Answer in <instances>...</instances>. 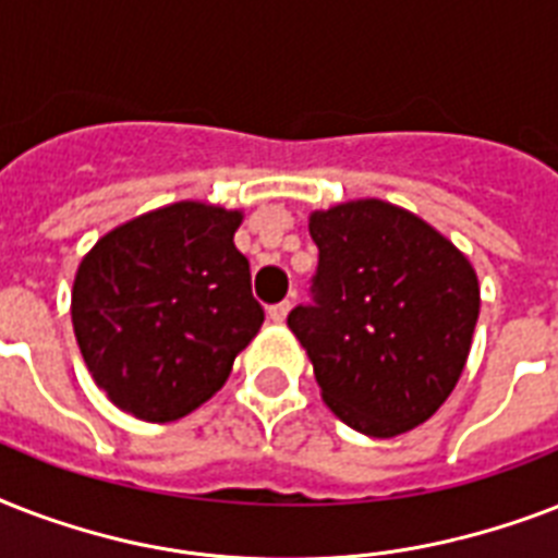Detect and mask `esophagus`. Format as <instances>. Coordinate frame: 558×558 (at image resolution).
I'll return each mask as SVG.
<instances>
[{"instance_id": "34e87169", "label": "esophagus", "mask_w": 558, "mask_h": 558, "mask_svg": "<svg viewBox=\"0 0 558 558\" xmlns=\"http://www.w3.org/2000/svg\"><path fill=\"white\" fill-rule=\"evenodd\" d=\"M289 310H292V304H289V301H280V304L269 306V318L275 324H283V322H287Z\"/></svg>"}]
</instances>
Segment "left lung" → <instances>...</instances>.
<instances>
[{"label":"left lung","instance_id":"obj_1","mask_svg":"<svg viewBox=\"0 0 558 558\" xmlns=\"http://www.w3.org/2000/svg\"><path fill=\"white\" fill-rule=\"evenodd\" d=\"M318 245L315 306L289 330L313 362L322 399L367 437L423 425L458 385L481 313L472 263L449 236L385 199L310 214Z\"/></svg>","mask_w":558,"mask_h":558}]
</instances>
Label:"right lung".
Returning a JSON list of instances; mask_svg holds the SVG:
<instances>
[{
  "label": "right lung",
  "instance_id": "1",
  "mask_svg": "<svg viewBox=\"0 0 558 558\" xmlns=\"http://www.w3.org/2000/svg\"><path fill=\"white\" fill-rule=\"evenodd\" d=\"M243 210L182 199L116 226L83 254L72 324L92 379L144 423H173L208 402L260 332Z\"/></svg>",
  "mask_w": 558,
  "mask_h": 558
}]
</instances>
